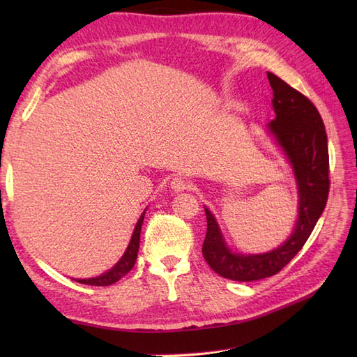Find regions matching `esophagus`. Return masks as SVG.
<instances>
[{"label": "esophagus", "instance_id": "esophagus-1", "mask_svg": "<svg viewBox=\"0 0 357 357\" xmlns=\"http://www.w3.org/2000/svg\"><path fill=\"white\" fill-rule=\"evenodd\" d=\"M170 187H172V190H173V192L179 193V192H184V190H187V188L190 187V184H188V181H187V179L181 178V176H176V178H173V179L170 181Z\"/></svg>", "mask_w": 357, "mask_h": 357}]
</instances>
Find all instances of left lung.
<instances>
[{
	"label": "left lung",
	"mask_w": 357,
	"mask_h": 357,
	"mask_svg": "<svg viewBox=\"0 0 357 357\" xmlns=\"http://www.w3.org/2000/svg\"><path fill=\"white\" fill-rule=\"evenodd\" d=\"M267 77L273 89L271 102L276 113V118L270 121L268 130L293 167L299 195L298 221L282 245L262 255H241L227 247L215 216L206 208L204 259L219 276L239 282L276 275L298 255L327 206L330 190L328 142L319 112L307 96L276 75L268 72Z\"/></svg>",
	"instance_id": "obj_1"
}]
</instances>
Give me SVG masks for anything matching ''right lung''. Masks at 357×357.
<instances>
[{
  "mask_svg": "<svg viewBox=\"0 0 357 357\" xmlns=\"http://www.w3.org/2000/svg\"><path fill=\"white\" fill-rule=\"evenodd\" d=\"M144 215L146 211L141 215V218L136 222L135 231L132 234L130 244H128L126 253L123 255V257L116 262V265L113 268H110L107 273H104L101 276L96 278H90V279H75L77 282L86 284V285H96V287H105V285H112L118 282L121 278H124L128 271L133 268V265L136 262V257H138V250H139V236H141V227H142V221H144Z\"/></svg>",
  "mask_w": 357,
  "mask_h": 357,
  "instance_id": "right-lung-1",
  "label": "right lung"
}]
</instances>
